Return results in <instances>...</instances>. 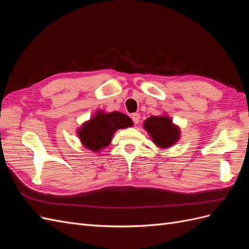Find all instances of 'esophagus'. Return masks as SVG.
Listing matches in <instances>:
<instances>
[{
    "instance_id": "esophagus-1",
    "label": "esophagus",
    "mask_w": 249,
    "mask_h": 249,
    "mask_svg": "<svg viewBox=\"0 0 249 249\" xmlns=\"http://www.w3.org/2000/svg\"><path fill=\"white\" fill-rule=\"evenodd\" d=\"M132 119L135 124H139V120H140V114L139 113H134L132 115Z\"/></svg>"
}]
</instances>
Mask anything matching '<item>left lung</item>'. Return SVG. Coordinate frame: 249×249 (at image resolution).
Masks as SVG:
<instances>
[{"instance_id":"obj_1","label":"left lung","mask_w":249,"mask_h":249,"mask_svg":"<svg viewBox=\"0 0 249 249\" xmlns=\"http://www.w3.org/2000/svg\"><path fill=\"white\" fill-rule=\"evenodd\" d=\"M143 129L149 135L154 144L161 149L172 147L180 139V127L172 122L167 113L149 116L143 122Z\"/></svg>"}]
</instances>
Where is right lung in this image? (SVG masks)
<instances>
[{
	"label": "right lung",
	"mask_w": 249,
	"mask_h": 249,
	"mask_svg": "<svg viewBox=\"0 0 249 249\" xmlns=\"http://www.w3.org/2000/svg\"><path fill=\"white\" fill-rule=\"evenodd\" d=\"M133 124L132 119L122 112H106L99 109L78 127L76 133L83 147L100 154L102 149L109 146L116 131Z\"/></svg>",
	"instance_id": "add662e5"
}]
</instances>
